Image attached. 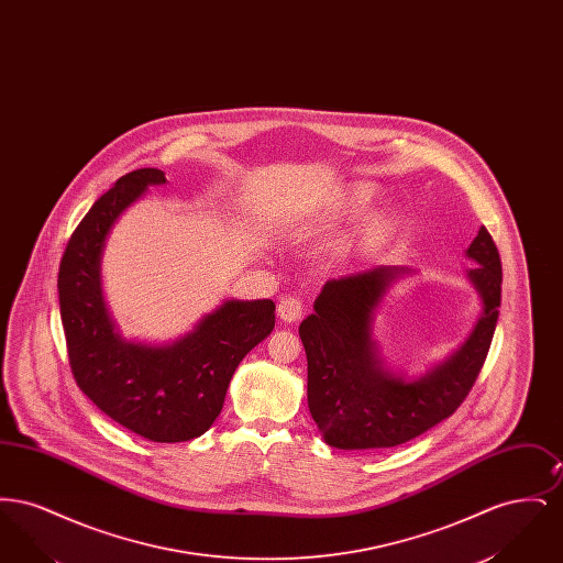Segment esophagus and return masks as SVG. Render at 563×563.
<instances>
[{
    "label": "esophagus",
    "mask_w": 563,
    "mask_h": 563,
    "mask_svg": "<svg viewBox=\"0 0 563 563\" xmlns=\"http://www.w3.org/2000/svg\"><path fill=\"white\" fill-rule=\"evenodd\" d=\"M278 317H280V321L283 322H297L301 317H303V306H301V301L299 299H295V297H283L280 301H278Z\"/></svg>",
    "instance_id": "34e87169"
}]
</instances>
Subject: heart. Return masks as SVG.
<instances>
[{"label": "heart", "instance_id": "b5f03b06", "mask_svg": "<svg viewBox=\"0 0 563 563\" xmlns=\"http://www.w3.org/2000/svg\"><path fill=\"white\" fill-rule=\"evenodd\" d=\"M375 200H377V188L372 184H365V181L350 184L346 188L340 189L333 196V200L327 205L324 214H322V223L335 225V223L349 221L352 217L363 214L367 209H372ZM395 228H397V219L393 214H375L365 223V228L361 232V244L365 249H372L384 239H388Z\"/></svg>", "mask_w": 563, "mask_h": 563}]
</instances>
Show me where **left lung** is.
Returning a JSON list of instances; mask_svg holds the SVG:
<instances>
[{
	"label": "left lung",
	"instance_id": "obj_1",
	"mask_svg": "<svg viewBox=\"0 0 563 563\" xmlns=\"http://www.w3.org/2000/svg\"><path fill=\"white\" fill-rule=\"evenodd\" d=\"M466 257L475 262L466 278L482 297V314L454 354L413 379L386 369L374 340L384 295L413 269L377 266L324 283L299 338L308 358V407L331 448H397L450 418L466 399L494 338L503 285L500 255L483 225Z\"/></svg>",
	"mask_w": 563,
	"mask_h": 563
}]
</instances>
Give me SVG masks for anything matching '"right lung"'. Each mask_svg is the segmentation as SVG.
I'll use <instances>...</instances> for the list:
<instances>
[{
    "instance_id": "add662e5",
    "label": "right lung",
    "mask_w": 563,
    "mask_h": 563,
    "mask_svg": "<svg viewBox=\"0 0 563 563\" xmlns=\"http://www.w3.org/2000/svg\"><path fill=\"white\" fill-rule=\"evenodd\" d=\"M162 184V170L139 168L92 205L63 253L58 303L81 393L134 434L179 443L211 429L242 358L272 333L276 306L272 299H228L173 344L120 338L101 289L103 249L118 217Z\"/></svg>"
}]
</instances>
